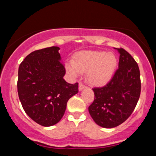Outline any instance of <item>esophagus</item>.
Masks as SVG:
<instances>
[{"mask_svg": "<svg viewBox=\"0 0 156 156\" xmlns=\"http://www.w3.org/2000/svg\"><path fill=\"white\" fill-rule=\"evenodd\" d=\"M84 88H86V86L84 85L83 83H79V86H78V89H79V91H81L82 89H83Z\"/></svg>", "mask_w": 156, "mask_h": 156, "instance_id": "34e87169", "label": "esophagus"}]
</instances>
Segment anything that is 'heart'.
<instances>
[{"label": "heart", "instance_id": "1", "mask_svg": "<svg viewBox=\"0 0 156 156\" xmlns=\"http://www.w3.org/2000/svg\"><path fill=\"white\" fill-rule=\"evenodd\" d=\"M117 60L113 53L105 51H80L73 56V64L66 66L67 71L76 77L79 73H87V79L94 85L106 83L117 67Z\"/></svg>", "mask_w": 156, "mask_h": 156}]
</instances>
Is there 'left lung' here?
<instances>
[{
  "label": "left lung",
  "instance_id": "left-lung-1",
  "mask_svg": "<svg viewBox=\"0 0 156 156\" xmlns=\"http://www.w3.org/2000/svg\"><path fill=\"white\" fill-rule=\"evenodd\" d=\"M115 49L119 53V67L106 85L92 89L94 99L89 106L93 120L106 128L118 126L131 115L141 93L136 62L123 48Z\"/></svg>",
  "mask_w": 156,
  "mask_h": 156
}]
</instances>
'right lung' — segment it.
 Wrapping results in <instances>:
<instances>
[{"label":"right lung","instance_id":"obj_1","mask_svg":"<svg viewBox=\"0 0 156 156\" xmlns=\"http://www.w3.org/2000/svg\"><path fill=\"white\" fill-rule=\"evenodd\" d=\"M58 47L33 51L19 66L17 92L31 119L44 127L61 120L68 100L78 92V83H68Z\"/></svg>","mask_w":156,"mask_h":156}]
</instances>
